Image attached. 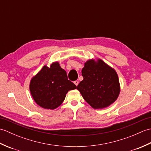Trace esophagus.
I'll list each match as a JSON object with an SVG mask.
<instances>
[{
    "instance_id": "esophagus-1",
    "label": "esophagus",
    "mask_w": 151,
    "mask_h": 151,
    "mask_svg": "<svg viewBox=\"0 0 151 151\" xmlns=\"http://www.w3.org/2000/svg\"><path fill=\"white\" fill-rule=\"evenodd\" d=\"M74 83H75V84L77 86L78 85V83H79V82L78 81H75V82H74Z\"/></svg>"
}]
</instances>
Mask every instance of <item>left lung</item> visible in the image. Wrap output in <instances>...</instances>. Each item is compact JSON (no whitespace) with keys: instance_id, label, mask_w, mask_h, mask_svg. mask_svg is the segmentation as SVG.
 <instances>
[{"instance_id":"1","label":"left lung","mask_w":151,"mask_h":151,"mask_svg":"<svg viewBox=\"0 0 151 151\" xmlns=\"http://www.w3.org/2000/svg\"><path fill=\"white\" fill-rule=\"evenodd\" d=\"M84 79L77 86L83 98L94 109L108 107L120 93L118 75L101 59L88 60L82 70Z\"/></svg>"}]
</instances>
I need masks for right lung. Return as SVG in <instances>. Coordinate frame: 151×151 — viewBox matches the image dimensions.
I'll return each instance as SVG.
<instances>
[{
	"instance_id": "add662e5",
	"label": "right lung",
	"mask_w": 151,
	"mask_h": 151,
	"mask_svg": "<svg viewBox=\"0 0 151 151\" xmlns=\"http://www.w3.org/2000/svg\"><path fill=\"white\" fill-rule=\"evenodd\" d=\"M76 89L69 81L67 73L58 62L43 67L30 82V91L34 101L41 108L54 110L62 104L69 90Z\"/></svg>"
}]
</instances>
